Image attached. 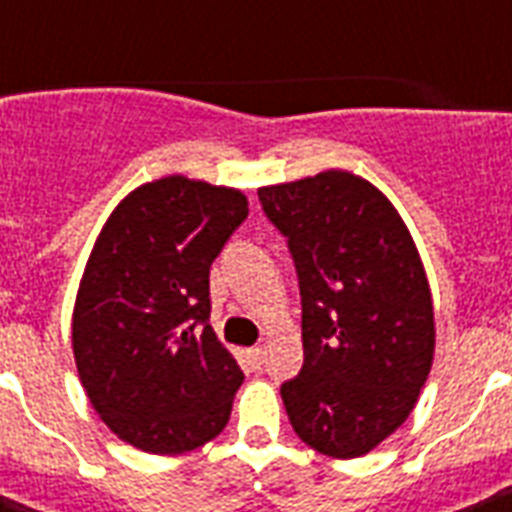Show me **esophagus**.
<instances>
[{"label":"esophagus","instance_id":"obj_1","mask_svg":"<svg viewBox=\"0 0 512 512\" xmlns=\"http://www.w3.org/2000/svg\"><path fill=\"white\" fill-rule=\"evenodd\" d=\"M247 361L252 369H260V364H263V348L260 345H255V348L247 350Z\"/></svg>","mask_w":512,"mask_h":512}]
</instances>
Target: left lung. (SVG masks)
Returning <instances> with one entry per match:
<instances>
[{
    "instance_id": "obj_1",
    "label": "left lung",
    "mask_w": 512,
    "mask_h": 512,
    "mask_svg": "<svg viewBox=\"0 0 512 512\" xmlns=\"http://www.w3.org/2000/svg\"><path fill=\"white\" fill-rule=\"evenodd\" d=\"M287 236L303 303V369L281 385L316 452L350 460L404 425L433 364L436 321L420 252L388 196L327 170L257 191Z\"/></svg>"
}]
</instances>
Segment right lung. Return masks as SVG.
Returning <instances> with one entry per match:
<instances>
[{
  "label": "right lung",
  "instance_id": "add662e5",
  "mask_svg": "<svg viewBox=\"0 0 512 512\" xmlns=\"http://www.w3.org/2000/svg\"><path fill=\"white\" fill-rule=\"evenodd\" d=\"M249 215L236 188L170 175L111 212L74 305V358L100 420L148 454L228 425L244 372L209 327V268Z\"/></svg>",
  "mask_w": 512,
  "mask_h": 512
}]
</instances>
